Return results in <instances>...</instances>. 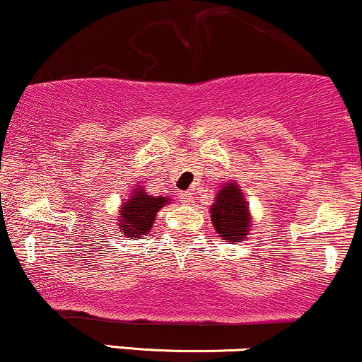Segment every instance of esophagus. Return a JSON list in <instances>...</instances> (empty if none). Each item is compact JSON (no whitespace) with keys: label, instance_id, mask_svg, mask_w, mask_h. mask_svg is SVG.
Listing matches in <instances>:
<instances>
[{"label":"esophagus","instance_id":"1","mask_svg":"<svg viewBox=\"0 0 362 362\" xmlns=\"http://www.w3.org/2000/svg\"><path fill=\"white\" fill-rule=\"evenodd\" d=\"M180 202L185 204V205L192 202V195L189 194V192H184V194H180Z\"/></svg>","mask_w":362,"mask_h":362}]
</instances>
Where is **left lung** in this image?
I'll list each match as a JSON object with an SVG mask.
<instances>
[{"instance_id":"obj_1","label":"left lung","mask_w":362,"mask_h":362,"mask_svg":"<svg viewBox=\"0 0 362 362\" xmlns=\"http://www.w3.org/2000/svg\"><path fill=\"white\" fill-rule=\"evenodd\" d=\"M212 223L223 240L240 242L245 239L249 230V207L245 199L235 184H227L218 195L215 197V204L210 209Z\"/></svg>"}]
</instances>
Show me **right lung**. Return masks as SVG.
<instances>
[{"mask_svg": "<svg viewBox=\"0 0 362 362\" xmlns=\"http://www.w3.org/2000/svg\"><path fill=\"white\" fill-rule=\"evenodd\" d=\"M130 197L132 199L120 210V232H125V235L130 237L145 235L152 228L157 212L168 202V199L147 195L141 189H135Z\"/></svg>", "mask_w": 362, "mask_h": 362, "instance_id": "1", "label": "right lung"}]
</instances>
